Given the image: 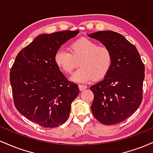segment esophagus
<instances>
[{"instance_id": "34e87169", "label": "esophagus", "mask_w": 153, "mask_h": 153, "mask_svg": "<svg viewBox=\"0 0 153 153\" xmlns=\"http://www.w3.org/2000/svg\"><path fill=\"white\" fill-rule=\"evenodd\" d=\"M78 88L79 89H80V91H82L85 90V89L87 88V86L86 85H78Z\"/></svg>"}]
</instances>
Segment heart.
<instances>
[{
    "label": "heart",
    "instance_id": "heart-1",
    "mask_svg": "<svg viewBox=\"0 0 153 153\" xmlns=\"http://www.w3.org/2000/svg\"><path fill=\"white\" fill-rule=\"evenodd\" d=\"M70 52L59 49L54 54V62L65 74H71L77 66L71 80L77 82H87L94 79L100 80L106 76L112 64V54L107 47L86 38L72 42Z\"/></svg>",
    "mask_w": 153,
    "mask_h": 153
}]
</instances>
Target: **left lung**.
I'll list each match as a JSON object with an SVG mask.
<instances>
[{
    "label": "left lung",
    "mask_w": 153,
    "mask_h": 153,
    "mask_svg": "<svg viewBox=\"0 0 153 153\" xmlns=\"http://www.w3.org/2000/svg\"><path fill=\"white\" fill-rule=\"evenodd\" d=\"M111 50L112 64L102 80L91 85L94 94L91 110L101 124L114 125L130 117L143 100L145 67L134 45L112 31L88 34Z\"/></svg>",
    "instance_id": "left-lung-1"
}]
</instances>
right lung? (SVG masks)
Wrapping results in <instances>:
<instances>
[{
  "label": "right lung",
  "mask_w": 153,
  "mask_h": 153,
  "mask_svg": "<svg viewBox=\"0 0 153 153\" xmlns=\"http://www.w3.org/2000/svg\"><path fill=\"white\" fill-rule=\"evenodd\" d=\"M79 31L42 34L17 54L10 82L16 109L45 128L57 127L69 117L71 103L79 94L54 62V54Z\"/></svg>",
  "instance_id": "obj_1"
}]
</instances>
